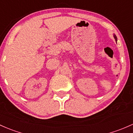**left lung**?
Wrapping results in <instances>:
<instances>
[{
    "label": "left lung",
    "instance_id": "obj_1",
    "mask_svg": "<svg viewBox=\"0 0 133 133\" xmlns=\"http://www.w3.org/2000/svg\"><path fill=\"white\" fill-rule=\"evenodd\" d=\"M114 38H115V41H117V37L115 36V35H114Z\"/></svg>",
    "mask_w": 133,
    "mask_h": 133
}]
</instances>
